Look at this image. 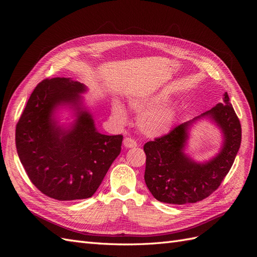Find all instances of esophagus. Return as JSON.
Here are the masks:
<instances>
[{
  "label": "esophagus",
  "mask_w": 257,
  "mask_h": 257,
  "mask_svg": "<svg viewBox=\"0 0 257 257\" xmlns=\"http://www.w3.org/2000/svg\"><path fill=\"white\" fill-rule=\"evenodd\" d=\"M124 146L126 148H134V147L138 146V143L131 138H125L124 139Z\"/></svg>",
  "instance_id": "1"
}]
</instances>
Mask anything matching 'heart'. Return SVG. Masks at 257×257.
<instances>
[{
    "mask_svg": "<svg viewBox=\"0 0 257 257\" xmlns=\"http://www.w3.org/2000/svg\"><path fill=\"white\" fill-rule=\"evenodd\" d=\"M169 100V94L161 91L133 98L129 101V105L134 111L144 112L140 117L139 127L145 136L159 138L166 136L173 129L177 118V109L172 104H166ZM112 113L120 121H125L127 118L125 108L119 102L112 104Z\"/></svg>",
    "mask_w": 257,
    "mask_h": 257,
    "instance_id": "1",
    "label": "heart"
}]
</instances>
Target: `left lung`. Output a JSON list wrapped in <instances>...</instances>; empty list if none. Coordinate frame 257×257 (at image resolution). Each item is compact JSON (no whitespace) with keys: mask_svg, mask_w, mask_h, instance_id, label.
<instances>
[{"mask_svg":"<svg viewBox=\"0 0 257 257\" xmlns=\"http://www.w3.org/2000/svg\"><path fill=\"white\" fill-rule=\"evenodd\" d=\"M207 116L222 130L220 153L207 163L199 164L184 154L187 130L195 120ZM241 142L239 119L224 93L223 103L192 120L173 128L166 136L145 144V181L153 197L164 203H196L210 196L230 171Z\"/></svg>","mask_w":257,"mask_h":257,"instance_id":"obj_1","label":"left lung"}]
</instances>
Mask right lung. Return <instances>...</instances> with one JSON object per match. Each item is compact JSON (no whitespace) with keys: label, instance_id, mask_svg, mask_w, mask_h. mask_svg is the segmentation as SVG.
<instances>
[{"label":"right lung","instance_id":"obj_1","mask_svg":"<svg viewBox=\"0 0 257 257\" xmlns=\"http://www.w3.org/2000/svg\"><path fill=\"white\" fill-rule=\"evenodd\" d=\"M84 91L86 86L71 78L45 79L17 124V151L27 175L44 195L59 201L90 198L120 153L123 136L97 131L91 114L81 107ZM59 104L77 110L70 130L53 118Z\"/></svg>","mask_w":257,"mask_h":257}]
</instances>
